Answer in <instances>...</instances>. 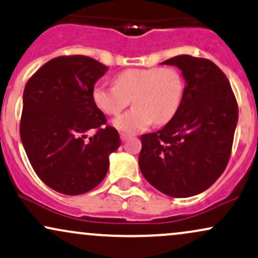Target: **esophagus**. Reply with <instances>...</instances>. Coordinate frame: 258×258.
<instances>
[{"mask_svg": "<svg viewBox=\"0 0 258 258\" xmlns=\"http://www.w3.org/2000/svg\"><path fill=\"white\" fill-rule=\"evenodd\" d=\"M120 139H122V141H126L129 139V135L124 134V133H120Z\"/></svg>", "mask_w": 258, "mask_h": 258, "instance_id": "34e87169", "label": "esophagus"}]
</instances>
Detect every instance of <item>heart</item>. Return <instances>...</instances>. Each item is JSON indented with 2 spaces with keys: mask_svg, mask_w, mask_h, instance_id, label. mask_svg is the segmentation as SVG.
Returning <instances> with one entry per match:
<instances>
[{
  "mask_svg": "<svg viewBox=\"0 0 258 258\" xmlns=\"http://www.w3.org/2000/svg\"><path fill=\"white\" fill-rule=\"evenodd\" d=\"M184 78L177 69H128L117 75L116 84L99 82L93 88L95 105L108 116H116L134 107L113 120V125L126 134L147 129L154 122L163 125L174 118L182 104Z\"/></svg>",
  "mask_w": 258,
  "mask_h": 258,
  "instance_id": "1",
  "label": "heart"
}]
</instances>
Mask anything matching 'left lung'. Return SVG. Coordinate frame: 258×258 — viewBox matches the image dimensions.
I'll use <instances>...</instances> for the list:
<instances>
[{"label": "left lung", "instance_id": "8db88e82", "mask_svg": "<svg viewBox=\"0 0 258 258\" xmlns=\"http://www.w3.org/2000/svg\"><path fill=\"white\" fill-rule=\"evenodd\" d=\"M162 63L182 71L183 100L164 128L141 135L139 166L154 188L186 198L204 192L225 171L238 104L228 78L211 60L183 54Z\"/></svg>", "mask_w": 258, "mask_h": 258}]
</instances>
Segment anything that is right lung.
<instances>
[{"label":"right lung","mask_w":258,"mask_h":258,"mask_svg":"<svg viewBox=\"0 0 258 258\" xmlns=\"http://www.w3.org/2000/svg\"><path fill=\"white\" fill-rule=\"evenodd\" d=\"M106 71L93 57L57 56L24 89L21 142L37 176L62 195L95 188L107 174L108 156L120 146L119 134L93 100L94 84Z\"/></svg>","instance_id":"1"}]
</instances>
